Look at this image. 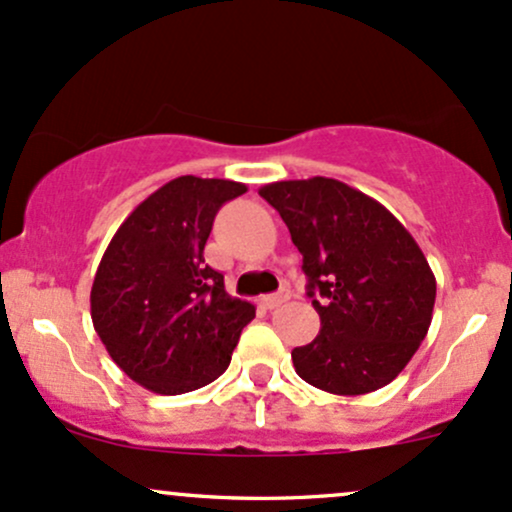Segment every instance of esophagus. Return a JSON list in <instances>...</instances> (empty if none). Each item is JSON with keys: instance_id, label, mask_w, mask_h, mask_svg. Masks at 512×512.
I'll use <instances>...</instances> for the list:
<instances>
[{"instance_id": "esophagus-1", "label": "esophagus", "mask_w": 512, "mask_h": 512, "mask_svg": "<svg viewBox=\"0 0 512 512\" xmlns=\"http://www.w3.org/2000/svg\"><path fill=\"white\" fill-rule=\"evenodd\" d=\"M289 298H291V291L281 289L279 293H269V296H262L260 305H264L267 310H274V308H279V305H284L286 301H289Z\"/></svg>"}]
</instances>
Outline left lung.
<instances>
[{"label": "left lung", "instance_id": "left-lung-1", "mask_svg": "<svg viewBox=\"0 0 512 512\" xmlns=\"http://www.w3.org/2000/svg\"><path fill=\"white\" fill-rule=\"evenodd\" d=\"M303 255L320 334L291 351L305 383L332 395L390 385L431 327L436 276L407 228L334 178L260 187Z\"/></svg>", "mask_w": 512, "mask_h": 512}]
</instances>
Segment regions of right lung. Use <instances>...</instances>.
Returning a JSON list of instances; mask_svg holds the SVG:
<instances>
[{"mask_svg": "<svg viewBox=\"0 0 512 512\" xmlns=\"http://www.w3.org/2000/svg\"><path fill=\"white\" fill-rule=\"evenodd\" d=\"M243 182L182 175L122 221L98 264L91 320L108 354L134 383L182 395L228 368L255 305L226 293L204 262L214 216Z\"/></svg>", "mask_w": 512, "mask_h": 512, "instance_id": "obj_1", "label": "right lung"}]
</instances>
